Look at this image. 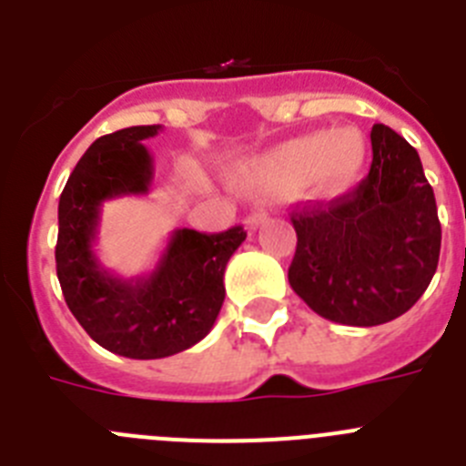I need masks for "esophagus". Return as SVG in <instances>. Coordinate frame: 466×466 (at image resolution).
Listing matches in <instances>:
<instances>
[{"instance_id":"34e87169","label":"esophagus","mask_w":466,"mask_h":466,"mask_svg":"<svg viewBox=\"0 0 466 466\" xmlns=\"http://www.w3.org/2000/svg\"><path fill=\"white\" fill-rule=\"evenodd\" d=\"M266 221H268V214H266V212H254V214H249V217H247L245 226H247V230L252 233V230H257L258 226H263V224H266Z\"/></svg>"}]
</instances>
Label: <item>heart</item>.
<instances>
[{
  "label": "heart",
  "mask_w": 466,
  "mask_h": 466,
  "mask_svg": "<svg viewBox=\"0 0 466 466\" xmlns=\"http://www.w3.org/2000/svg\"><path fill=\"white\" fill-rule=\"evenodd\" d=\"M366 158L369 144L357 127L315 130L263 156L247 184L258 196H291L310 184L319 198H336L355 187Z\"/></svg>",
  "instance_id": "heart-1"
}]
</instances>
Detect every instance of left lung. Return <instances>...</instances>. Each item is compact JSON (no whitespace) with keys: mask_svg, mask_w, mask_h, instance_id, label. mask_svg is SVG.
<instances>
[{"mask_svg":"<svg viewBox=\"0 0 466 466\" xmlns=\"http://www.w3.org/2000/svg\"><path fill=\"white\" fill-rule=\"evenodd\" d=\"M371 172L355 191L294 212L291 289L324 319L376 327L425 294L441 252L434 191L418 151L392 127L371 130Z\"/></svg>","mask_w":466,"mask_h":466,"instance_id":"left-lung-1","label":"left lung"}]
</instances>
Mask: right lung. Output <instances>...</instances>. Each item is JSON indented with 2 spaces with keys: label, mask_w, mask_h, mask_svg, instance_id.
Returning a JSON list of instances; mask_svg holds the SVG:
<instances>
[{
  "label": "right lung",
  "mask_w": 466,
  "mask_h": 466,
  "mask_svg": "<svg viewBox=\"0 0 466 466\" xmlns=\"http://www.w3.org/2000/svg\"><path fill=\"white\" fill-rule=\"evenodd\" d=\"M160 126H133L95 139L69 175L57 205L56 266L67 308L90 339L127 360H160L212 331L224 303V270L245 242L224 233L172 230L156 268L139 278L109 273L95 254L105 200L149 193L154 158L144 139Z\"/></svg>",
  "instance_id": "add662e5"
}]
</instances>
